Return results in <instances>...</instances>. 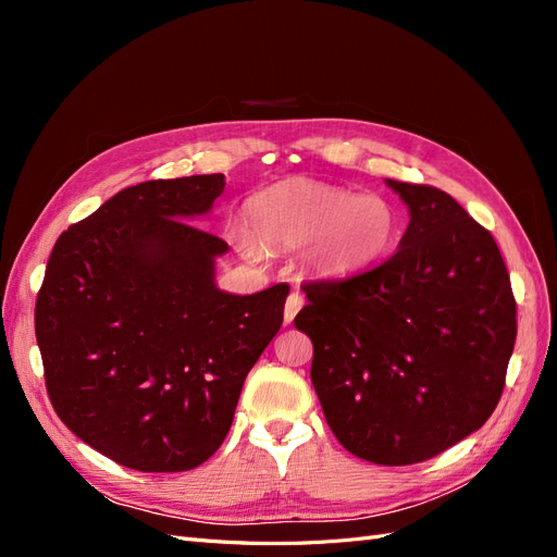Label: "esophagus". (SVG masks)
Masks as SVG:
<instances>
[{
    "label": "esophagus",
    "mask_w": 557,
    "mask_h": 557,
    "mask_svg": "<svg viewBox=\"0 0 557 557\" xmlns=\"http://www.w3.org/2000/svg\"><path fill=\"white\" fill-rule=\"evenodd\" d=\"M305 307V297H301L299 293H290L288 295V299H285V311H283V318H285V323H293V318L297 315V311Z\"/></svg>",
    "instance_id": "obj_1"
}]
</instances>
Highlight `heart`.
Instances as JSON below:
<instances>
[{"instance_id": "obj_1", "label": "heart", "mask_w": 557, "mask_h": 557, "mask_svg": "<svg viewBox=\"0 0 557 557\" xmlns=\"http://www.w3.org/2000/svg\"><path fill=\"white\" fill-rule=\"evenodd\" d=\"M246 221L262 246L299 248L301 264L320 278L369 272L391 256L401 230V215L391 199L311 178L278 181L252 195ZM251 238L242 232L237 244L246 258L256 260L262 250Z\"/></svg>"}]
</instances>
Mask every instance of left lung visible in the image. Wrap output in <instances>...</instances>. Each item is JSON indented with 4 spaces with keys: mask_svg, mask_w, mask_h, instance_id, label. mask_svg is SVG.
I'll use <instances>...</instances> for the list:
<instances>
[{
    "mask_svg": "<svg viewBox=\"0 0 557 557\" xmlns=\"http://www.w3.org/2000/svg\"><path fill=\"white\" fill-rule=\"evenodd\" d=\"M409 207L391 260L307 283L295 327L339 444L374 465L434 458L476 432L504 391L516 299L493 234L432 185L385 181Z\"/></svg>",
    "mask_w": 557,
    "mask_h": 557,
    "instance_id": "left-lung-1",
    "label": "left lung"
}]
</instances>
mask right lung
Here are the masks:
<instances>
[{
  "instance_id": "right-lung-1",
  "label": "right lung",
  "mask_w": 557,
  "mask_h": 557,
  "mask_svg": "<svg viewBox=\"0 0 557 557\" xmlns=\"http://www.w3.org/2000/svg\"><path fill=\"white\" fill-rule=\"evenodd\" d=\"M223 174L146 181L60 234L37 297L46 391L62 423L113 462L188 471L230 432L290 288L215 285L227 244L190 221Z\"/></svg>"
}]
</instances>
